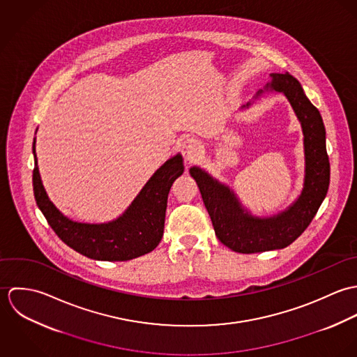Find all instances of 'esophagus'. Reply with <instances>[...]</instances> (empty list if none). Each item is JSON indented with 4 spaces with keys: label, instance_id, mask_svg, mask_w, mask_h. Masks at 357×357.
<instances>
[{
    "label": "esophagus",
    "instance_id": "34e87169",
    "mask_svg": "<svg viewBox=\"0 0 357 357\" xmlns=\"http://www.w3.org/2000/svg\"><path fill=\"white\" fill-rule=\"evenodd\" d=\"M201 151H202L201 142L194 137H187L181 144V153L185 158V160H188V162L195 160L199 156Z\"/></svg>",
    "mask_w": 357,
    "mask_h": 357
}]
</instances>
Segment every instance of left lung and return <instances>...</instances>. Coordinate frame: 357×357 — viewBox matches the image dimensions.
<instances>
[{"mask_svg":"<svg viewBox=\"0 0 357 357\" xmlns=\"http://www.w3.org/2000/svg\"><path fill=\"white\" fill-rule=\"evenodd\" d=\"M271 78L272 81L266 88L286 95L304 132L305 183L297 202L275 217L255 218L243 211L228 187L213 180L199 167L190 170L199 187L217 238L231 250L243 255L283 249L291 245L316 215L330 184L326 129L319 109L309 102L300 82L289 73H275L271 74Z\"/></svg>","mask_w":357,"mask_h":357,"instance_id":"1","label":"left lung"}]
</instances>
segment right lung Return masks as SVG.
<instances>
[{
  "mask_svg": "<svg viewBox=\"0 0 357 357\" xmlns=\"http://www.w3.org/2000/svg\"><path fill=\"white\" fill-rule=\"evenodd\" d=\"M34 144V198L54 234L67 246L93 259L128 261L153 252L159 245L170 187L184 172L181 155L173 156L153 173L122 217L98 225L74 222L53 206L40 177Z\"/></svg>",
  "mask_w": 357,
  "mask_h": 357,
  "instance_id": "1",
  "label": "right lung"
}]
</instances>
